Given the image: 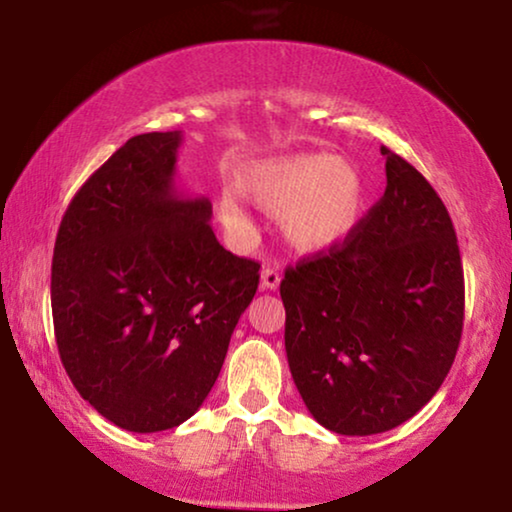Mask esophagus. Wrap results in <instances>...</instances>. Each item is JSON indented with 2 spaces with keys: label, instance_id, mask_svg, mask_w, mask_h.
Returning a JSON list of instances; mask_svg holds the SVG:
<instances>
[{
  "label": "esophagus",
  "instance_id": "obj_1",
  "mask_svg": "<svg viewBox=\"0 0 512 512\" xmlns=\"http://www.w3.org/2000/svg\"><path fill=\"white\" fill-rule=\"evenodd\" d=\"M279 282H282V275H279L277 268H272V265H265L263 272H261V286L268 291H275Z\"/></svg>",
  "mask_w": 512,
  "mask_h": 512
}]
</instances>
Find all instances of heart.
Wrapping results in <instances>:
<instances>
[{
    "mask_svg": "<svg viewBox=\"0 0 512 512\" xmlns=\"http://www.w3.org/2000/svg\"><path fill=\"white\" fill-rule=\"evenodd\" d=\"M237 191L263 212H279L284 242L303 254L340 244L359 223L363 207L361 172L333 153L261 160L237 177ZM216 209L233 233H251V221L235 193L223 191Z\"/></svg>",
    "mask_w": 512,
    "mask_h": 512,
    "instance_id": "1",
    "label": "heart"
}]
</instances>
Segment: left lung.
Segmentation results:
<instances>
[{
    "mask_svg": "<svg viewBox=\"0 0 512 512\" xmlns=\"http://www.w3.org/2000/svg\"><path fill=\"white\" fill-rule=\"evenodd\" d=\"M384 195L345 242L286 268L284 345L307 410L373 436L415 417L450 373L464 328L457 233L433 186L382 146Z\"/></svg>",
    "mask_w": 512,
    "mask_h": 512,
    "instance_id": "8db88e82",
    "label": "left lung"
}]
</instances>
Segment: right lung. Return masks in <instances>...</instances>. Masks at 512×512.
<instances>
[{
	"label": "right lung",
	"instance_id": "1",
	"mask_svg": "<svg viewBox=\"0 0 512 512\" xmlns=\"http://www.w3.org/2000/svg\"><path fill=\"white\" fill-rule=\"evenodd\" d=\"M181 132L125 142L79 188L53 249L58 352L76 391L125 431L195 415L258 289L216 240L212 202L174 188Z\"/></svg>",
	"mask_w": 512,
	"mask_h": 512
}]
</instances>
